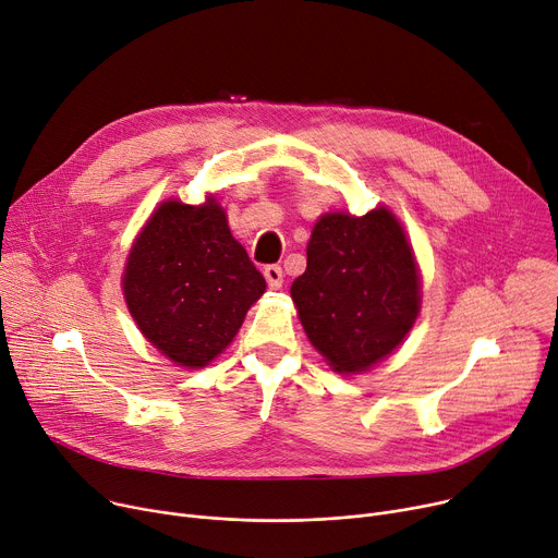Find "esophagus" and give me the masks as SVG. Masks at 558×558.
I'll use <instances>...</instances> for the list:
<instances>
[{
  "instance_id": "1",
  "label": "esophagus",
  "mask_w": 558,
  "mask_h": 558,
  "mask_svg": "<svg viewBox=\"0 0 558 558\" xmlns=\"http://www.w3.org/2000/svg\"><path fill=\"white\" fill-rule=\"evenodd\" d=\"M265 278H267V284L271 289H280L284 276H282V269L278 265H269V267H265Z\"/></svg>"
}]
</instances>
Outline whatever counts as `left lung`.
I'll return each mask as SVG.
<instances>
[{
	"mask_svg": "<svg viewBox=\"0 0 558 558\" xmlns=\"http://www.w3.org/2000/svg\"><path fill=\"white\" fill-rule=\"evenodd\" d=\"M291 299L312 345L337 373H363L388 356L420 312L415 257L395 215H323Z\"/></svg>",
	"mask_w": 558,
	"mask_h": 558,
	"instance_id": "left-lung-1",
	"label": "left lung"
}]
</instances>
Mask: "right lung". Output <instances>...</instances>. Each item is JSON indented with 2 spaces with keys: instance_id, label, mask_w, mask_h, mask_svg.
<instances>
[{
  "instance_id": "1",
  "label": "right lung",
  "mask_w": 558,
  "mask_h": 558,
  "mask_svg": "<svg viewBox=\"0 0 558 558\" xmlns=\"http://www.w3.org/2000/svg\"><path fill=\"white\" fill-rule=\"evenodd\" d=\"M265 289L215 199L163 202L136 238L123 276L145 339L185 367H204L225 350Z\"/></svg>"
}]
</instances>
